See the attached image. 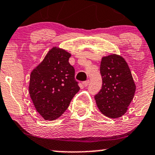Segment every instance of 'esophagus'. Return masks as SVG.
Segmentation results:
<instances>
[{
	"mask_svg": "<svg viewBox=\"0 0 155 155\" xmlns=\"http://www.w3.org/2000/svg\"><path fill=\"white\" fill-rule=\"evenodd\" d=\"M89 83H90V81H89V80H87L86 81H84V82H83V85H84L85 87H86V86H88V85Z\"/></svg>",
	"mask_w": 155,
	"mask_h": 155,
	"instance_id": "34e87169",
	"label": "esophagus"
}]
</instances>
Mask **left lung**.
<instances>
[{"instance_id":"8db88e82","label":"left lung","mask_w":155,"mask_h":155,"mask_svg":"<svg viewBox=\"0 0 155 155\" xmlns=\"http://www.w3.org/2000/svg\"><path fill=\"white\" fill-rule=\"evenodd\" d=\"M102 87L95 96L100 112L110 118H118L128 110L134 99L136 85L128 64L123 56L113 54L104 56L100 64Z\"/></svg>"}]
</instances>
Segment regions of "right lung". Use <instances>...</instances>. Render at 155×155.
Here are the masks:
<instances>
[{
    "mask_svg": "<svg viewBox=\"0 0 155 155\" xmlns=\"http://www.w3.org/2000/svg\"><path fill=\"white\" fill-rule=\"evenodd\" d=\"M71 54L53 47L31 72L29 93L35 108L45 120L57 119L79 91L74 69L69 63Z\"/></svg>",
    "mask_w": 155,
    "mask_h": 155,
    "instance_id": "obj_1",
    "label": "right lung"
}]
</instances>
